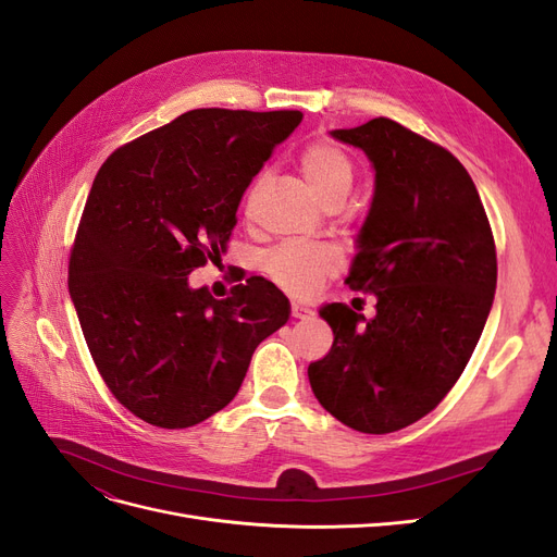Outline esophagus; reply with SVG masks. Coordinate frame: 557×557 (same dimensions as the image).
<instances>
[{
	"mask_svg": "<svg viewBox=\"0 0 557 557\" xmlns=\"http://www.w3.org/2000/svg\"><path fill=\"white\" fill-rule=\"evenodd\" d=\"M290 313H293V318H309L313 311L309 307H305V305H295V301H293Z\"/></svg>",
	"mask_w": 557,
	"mask_h": 557,
	"instance_id": "34e87169",
	"label": "esophagus"
}]
</instances>
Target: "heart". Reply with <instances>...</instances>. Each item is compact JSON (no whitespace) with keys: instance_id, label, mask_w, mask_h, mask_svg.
I'll use <instances>...</instances> for the list:
<instances>
[{"instance_id":"heart-1","label":"heart","mask_w":557,"mask_h":557,"mask_svg":"<svg viewBox=\"0 0 557 557\" xmlns=\"http://www.w3.org/2000/svg\"><path fill=\"white\" fill-rule=\"evenodd\" d=\"M299 174L309 185V190L320 199V205L336 209L344 205L356 178V164L344 148L332 141H313L299 153ZM267 178L260 176L246 197V213L256 209V201L264 190ZM342 267L339 252L330 246L288 244L272 250L264 260V272L283 293L293 297L313 295L320 283L332 276Z\"/></svg>"}]
</instances>
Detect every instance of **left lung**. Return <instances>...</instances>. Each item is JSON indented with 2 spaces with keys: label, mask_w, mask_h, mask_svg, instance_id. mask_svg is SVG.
Here are the masks:
<instances>
[{
  "label": "left lung",
  "mask_w": 557,
  "mask_h": 557,
  "mask_svg": "<svg viewBox=\"0 0 557 557\" xmlns=\"http://www.w3.org/2000/svg\"><path fill=\"white\" fill-rule=\"evenodd\" d=\"M362 148L376 190L346 283L376 315L327 305V356L309 364L315 399L364 434L407 428L440 407L474 352L497 285V252L476 185L450 150L391 117L334 129Z\"/></svg>",
  "instance_id": "8db88e82"
}]
</instances>
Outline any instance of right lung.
<instances>
[{"instance_id": "right-lung-1", "label": "right lung", "mask_w": 557, "mask_h": 557, "mask_svg": "<svg viewBox=\"0 0 557 557\" xmlns=\"http://www.w3.org/2000/svg\"><path fill=\"white\" fill-rule=\"evenodd\" d=\"M299 123V111L195 109L97 172L70 295L99 376L146 423L183 430L227 407L252 350L288 320L262 276L215 299L188 274L227 250L248 183Z\"/></svg>"}]
</instances>
